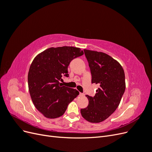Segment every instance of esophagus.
Listing matches in <instances>:
<instances>
[{"label": "esophagus", "mask_w": 152, "mask_h": 152, "mask_svg": "<svg viewBox=\"0 0 152 152\" xmlns=\"http://www.w3.org/2000/svg\"><path fill=\"white\" fill-rule=\"evenodd\" d=\"M79 95H80V96H84V93H80Z\"/></svg>", "instance_id": "esophagus-1"}]
</instances>
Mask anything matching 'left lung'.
<instances>
[{
    "label": "left lung",
    "instance_id": "obj_1",
    "mask_svg": "<svg viewBox=\"0 0 152 152\" xmlns=\"http://www.w3.org/2000/svg\"><path fill=\"white\" fill-rule=\"evenodd\" d=\"M91 73V82L98 84L96 94L87 107L80 110L82 116L93 123L101 122L115 111L126 89L125 73L121 64L109 55L84 49Z\"/></svg>",
    "mask_w": 152,
    "mask_h": 152
}]
</instances>
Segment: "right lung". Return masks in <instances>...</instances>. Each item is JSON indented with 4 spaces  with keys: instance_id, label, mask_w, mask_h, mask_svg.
<instances>
[{
    "instance_id": "right-lung-1",
    "label": "right lung",
    "mask_w": 152,
    "mask_h": 152,
    "mask_svg": "<svg viewBox=\"0 0 152 152\" xmlns=\"http://www.w3.org/2000/svg\"><path fill=\"white\" fill-rule=\"evenodd\" d=\"M84 54L80 48H50L37 56L28 74V89L35 108L45 117L55 118L65 112L68 104L79 94L76 89L60 83L69 77L70 62Z\"/></svg>"
}]
</instances>
